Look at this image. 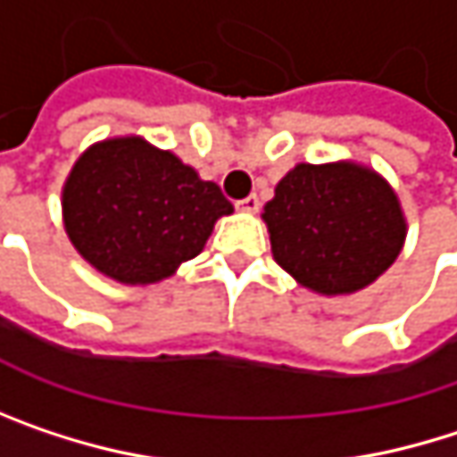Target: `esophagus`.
Wrapping results in <instances>:
<instances>
[{
  "label": "esophagus",
  "instance_id": "obj_1",
  "mask_svg": "<svg viewBox=\"0 0 457 457\" xmlns=\"http://www.w3.org/2000/svg\"><path fill=\"white\" fill-rule=\"evenodd\" d=\"M235 206H237L240 212H245V214H256V212H259V206H262V201H259V195H248V198L237 201Z\"/></svg>",
  "mask_w": 457,
  "mask_h": 457
}]
</instances>
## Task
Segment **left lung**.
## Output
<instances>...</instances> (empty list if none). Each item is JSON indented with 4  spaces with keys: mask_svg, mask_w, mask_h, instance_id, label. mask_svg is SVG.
Returning <instances> with one entry per match:
<instances>
[{
    "mask_svg": "<svg viewBox=\"0 0 457 457\" xmlns=\"http://www.w3.org/2000/svg\"><path fill=\"white\" fill-rule=\"evenodd\" d=\"M262 217L275 262L325 296L370 286L405 240L395 190L357 163H299L278 182Z\"/></svg>",
    "mask_w": 457,
    "mask_h": 457,
    "instance_id": "1",
    "label": "left lung"
}]
</instances>
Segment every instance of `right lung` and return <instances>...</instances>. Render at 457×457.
Returning a JSON list of instances; mask_svg holds the SVG:
<instances>
[{
  "instance_id": "add662e5",
  "label": "right lung",
  "mask_w": 457,
  "mask_h": 457,
  "mask_svg": "<svg viewBox=\"0 0 457 457\" xmlns=\"http://www.w3.org/2000/svg\"><path fill=\"white\" fill-rule=\"evenodd\" d=\"M232 204L174 153L145 139L89 147L62 187L65 232L103 275L145 286L198 256Z\"/></svg>"
}]
</instances>
